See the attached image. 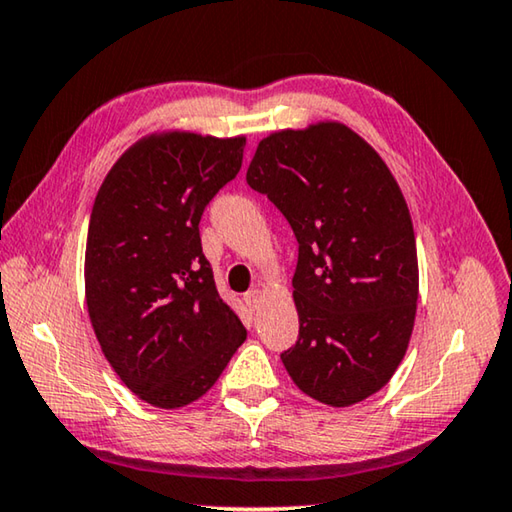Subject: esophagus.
<instances>
[{
    "label": "esophagus",
    "instance_id": "1",
    "mask_svg": "<svg viewBox=\"0 0 512 512\" xmlns=\"http://www.w3.org/2000/svg\"><path fill=\"white\" fill-rule=\"evenodd\" d=\"M244 300H246V305L255 311V309H259V302H262V291L250 289L244 296Z\"/></svg>",
    "mask_w": 512,
    "mask_h": 512
}]
</instances>
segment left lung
I'll return each mask as SVG.
<instances>
[{"instance_id":"8db88e82","label":"left lung","mask_w":512,"mask_h":512,"mask_svg":"<svg viewBox=\"0 0 512 512\" xmlns=\"http://www.w3.org/2000/svg\"><path fill=\"white\" fill-rule=\"evenodd\" d=\"M298 239L300 334L280 357L302 393L350 406L388 384L418 305L409 207L372 146L336 121L259 142L246 173Z\"/></svg>"}]
</instances>
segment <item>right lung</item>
Returning a JSON list of instances; mask_svg holds the SVG:
<instances>
[{"label": "right lung", "instance_id": "right-lung-1", "mask_svg": "<svg viewBox=\"0 0 512 512\" xmlns=\"http://www.w3.org/2000/svg\"><path fill=\"white\" fill-rule=\"evenodd\" d=\"M246 137L162 133L133 144L90 214L85 300L119 379L160 409L205 395L246 341L203 255V210L241 169Z\"/></svg>", "mask_w": 512, "mask_h": 512}]
</instances>
